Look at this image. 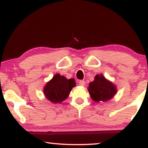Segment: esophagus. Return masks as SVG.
<instances>
[{
	"label": "esophagus",
	"instance_id": "esophagus-1",
	"mask_svg": "<svg viewBox=\"0 0 148 148\" xmlns=\"http://www.w3.org/2000/svg\"><path fill=\"white\" fill-rule=\"evenodd\" d=\"M85 84H86V82H85V81H84V80H80V82H79V84H80V86H84Z\"/></svg>",
	"mask_w": 148,
	"mask_h": 148
}]
</instances>
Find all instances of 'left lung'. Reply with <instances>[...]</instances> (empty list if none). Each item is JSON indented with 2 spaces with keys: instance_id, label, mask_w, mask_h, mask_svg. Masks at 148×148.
<instances>
[{
  "instance_id": "1",
  "label": "left lung",
  "mask_w": 148,
  "mask_h": 148,
  "mask_svg": "<svg viewBox=\"0 0 148 148\" xmlns=\"http://www.w3.org/2000/svg\"><path fill=\"white\" fill-rule=\"evenodd\" d=\"M89 94L95 102H107L113 99L117 92L116 86L103 75L97 74L88 87Z\"/></svg>"
}]
</instances>
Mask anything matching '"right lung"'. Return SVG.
<instances>
[{
  "label": "right lung",
  "mask_w": 148,
  "mask_h": 148,
  "mask_svg": "<svg viewBox=\"0 0 148 148\" xmlns=\"http://www.w3.org/2000/svg\"><path fill=\"white\" fill-rule=\"evenodd\" d=\"M76 82L74 78L67 79L60 74H56L43 88V94L46 99L53 104L61 103L67 99Z\"/></svg>",
  "instance_id": "add662e5"
}]
</instances>
